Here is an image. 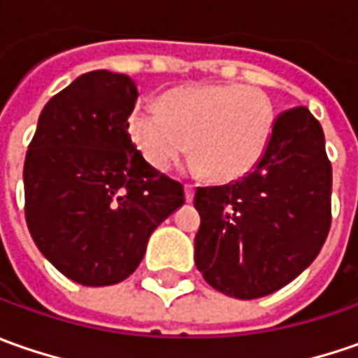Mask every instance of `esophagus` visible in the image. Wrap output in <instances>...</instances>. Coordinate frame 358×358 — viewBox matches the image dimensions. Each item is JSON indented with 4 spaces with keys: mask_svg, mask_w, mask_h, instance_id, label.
Wrapping results in <instances>:
<instances>
[{
    "mask_svg": "<svg viewBox=\"0 0 358 358\" xmlns=\"http://www.w3.org/2000/svg\"><path fill=\"white\" fill-rule=\"evenodd\" d=\"M184 198H186V202H192V200H194V188H192V186H186V188H184Z\"/></svg>",
    "mask_w": 358,
    "mask_h": 358,
    "instance_id": "1",
    "label": "esophagus"
}]
</instances>
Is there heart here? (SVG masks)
Here are the masks:
<instances>
[{
	"mask_svg": "<svg viewBox=\"0 0 358 358\" xmlns=\"http://www.w3.org/2000/svg\"><path fill=\"white\" fill-rule=\"evenodd\" d=\"M273 129L269 99L240 85H198L168 93L162 108L138 105L129 130L146 162L164 172L190 150L196 168L220 182L250 174Z\"/></svg>",
	"mask_w": 358,
	"mask_h": 358,
	"instance_id": "heart-1",
	"label": "heart"
}]
</instances>
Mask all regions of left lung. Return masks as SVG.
<instances>
[{
  "label": "left lung",
  "instance_id": "8db88e82",
  "mask_svg": "<svg viewBox=\"0 0 358 358\" xmlns=\"http://www.w3.org/2000/svg\"><path fill=\"white\" fill-rule=\"evenodd\" d=\"M333 174L319 120L297 106L278 117L264 158L236 184L198 188L194 259L224 295L257 299L313 264L331 226Z\"/></svg>",
  "mask_w": 358,
  "mask_h": 358
}]
</instances>
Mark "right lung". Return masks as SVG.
<instances>
[{
    "mask_svg": "<svg viewBox=\"0 0 358 358\" xmlns=\"http://www.w3.org/2000/svg\"><path fill=\"white\" fill-rule=\"evenodd\" d=\"M136 80L93 71L41 110L27 148V228L39 252L75 283L115 285L184 203L182 184L150 166L129 134Z\"/></svg>",
    "mask_w": 358,
    "mask_h": 358,
    "instance_id": "1",
    "label": "right lung"
}]
</instances>
